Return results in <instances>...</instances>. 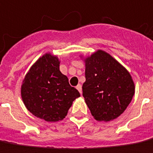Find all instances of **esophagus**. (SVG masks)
<instances>
[{"label":"esophagus","instance_id":"34e87169","mask_svg":"<svg viewBox=\"0 0 153 153\" xmlns=\"http://www.w3.org/2000/svg\"><path fill=\"white\" fill-rule=\"evenodd\" d=\"M76 89H77L79 92H80V93L82 94V85H81V84H78V85L76 86Z\"/></svg>","mask_w":153,"mask_h":153}]
</instances>
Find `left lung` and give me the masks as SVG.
Listing matches in <instances>:
<instances>
[{"instance_id": "8db88e82", "label": "left lung", "mask_w": 153, "mask_h": 153, "mask_svg": "<svg viewBox=\"0 0 153 153\" xmlns=\"http://www.w3.org/2000/svg\"><path fill=\"white\" fill-rule=\"evenodd\" d=\"M84 61L86 82L82 85V95L92 115L98 121L116 119L134 96L131 76L103 50H98Z\"/></svg>"}]
</instances>
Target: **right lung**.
<instances>
[{"mask_svg":"<svg viewBox=\"0 0 153 153\" xmlns=\"http://www.w3.org/2000/svg\"><path fill=\"white\" fill-rule=\"evenodd\" d=\"M22 101L36 117L48 122L63 120L80 93L60 71L58 57L45 54L32 65L22 82Z\"/></svg>","mask_w":153,"mask_h":153,"instance_id":"obj_1","label":"right lung"}]
</instances>
